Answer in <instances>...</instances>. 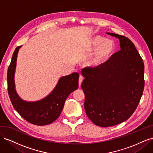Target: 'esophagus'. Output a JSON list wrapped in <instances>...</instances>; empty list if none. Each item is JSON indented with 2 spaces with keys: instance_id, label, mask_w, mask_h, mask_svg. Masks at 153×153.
Returning <instances> with one entry per match:
<instances>
[{
  "instance_id": "obj_1",
  "label": "esophagus",
  "mask_w": 153,
  "mask_h": 153,
  "mask_svg": "<svg viewBox=\"0 0 153 153\" xmlns=\"http://www.w3.org/2000/svg\"><path fill=\"white\" fill-rule=\"evenodd\" d=\"M83 79H84V78H83L82 76L80 75L79 76V80H78V84H79V87L81 85V84H82V82L83 81Z\"/></svg>"
}]
</instances>
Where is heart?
<instances>
[{"mask_svg":"<svg viewBox=\"0 0 153 153\" xmlns=\"http://www.w3.org/2000/svg\"><path fill=\"white\" fill-rule=\"evenodd\" d=\"M92 46L94 48H98L89 61L92 67H98L106 62L114 52L115 47L112 40L105 39L100 36L94 37L92 40Z\"/></svg>","mask_w":153,"mask_h":153,"instance_id":"1","label":"heart"}]
</instances>
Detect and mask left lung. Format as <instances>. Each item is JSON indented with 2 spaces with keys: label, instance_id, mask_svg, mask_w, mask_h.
I'll list each match as a JSON object with an SVG mask.
<instances>
[{
  "label": "left lung",
  "instance_id": "left-lung-1",
  "mask_svg": "<svg viewBox=\"0 0 153 153\" xmlns=\"http://www.w3.org/2000/svg\"><path fill=\"white\" fill-rule=\"evenodd\" d=\"M121 50L103 64L82 70L85 79L84 108L87 117L101 127L113 126L131 117L144 88V64L129 38L114 33Z\"/></svg>",
  "mask_w": 153,
  "mask_h": 153
}]
</instances>
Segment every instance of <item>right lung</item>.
<instances>
[{
    "label": "right lung",
    "mask_w": 153,
    "mask_h": 153,
    "mask_svg": "<svg viewBox=\"0 0 153 153\" xmlns=\"http://www.w3.org/2000/svg\"><path fill=\"white\" fill-rule=\"evenodd\" d=\"M22 46L16 48L7 69V91L13 107L27 121L38 126L52 123L58 119L68 96L78 87L79 74L73 73L61 77L51 93L38 101L28 102L22 100L15 89L14 80L17 55Z\"/></svg>",
    "instance_id": "obj_1"
}]
</instances>
